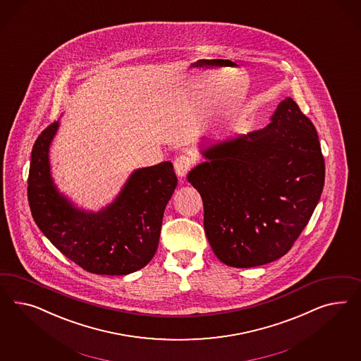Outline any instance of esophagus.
<instances>
[{
  "mask_svg": "<svg viewBox=\"0 0 361 361\" xmlns=\"http://www.w3.org/2000/svg\"><path fill=\"white\" fill-rule=\"evenodd\" d=\"M173 165H175L176 175L178 176L180 178H184L186 172L189 171V168H190V165H192V161H190V159L186 157V156H178V157L176 159Z\"/></svg>",
  "mask_w": 361,
  "mask_h": 361,
  "instance_id": "esophagus-1",
  "label": "esophagus"
}]
</instances>
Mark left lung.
Returning <instances> with one entry per match:
<instances>
[{
	"instance_id": "left-lung-1",
	"label": "left lung",
	"mask_w": 361,
	"mask_h": 361,
	"mask_svg": "<svg viewBox=\"0 0 361 361\" xmlns=\"http://www.w3.org/2000/svg\"><path fill=\"white\" fill-rule=\"evenodd\" d=\"M246 135L200 144L205 161L188 181L204 202V229L221 262L247 269L276 261L306 228L324 186L317 130L293 98Z\"/></svg>"
}]
</instances>
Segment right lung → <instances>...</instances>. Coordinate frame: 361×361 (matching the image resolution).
Returning a JSON list of instances; mask_svg holds the SVG:
<instances>
[{
  "instance_id": "1",
  "label": "right lung",
  "mask_w": 361,
  "mask_h": 361,
  "mask_svg": "<svg viewBox=\"0 0 361 361\" xmlns=\"http://www.w3.org/2000/svg\"><path fill=\"white\" fill-rule=\"evenodd\" d=\"M59 121L34 142L27 198L37 226L55 247L88 273L128 275L157 250L165 207L177 186L171 161L137 168L99 212L79 208L51 176L50 145Z\"/></svg>"
}]
</instances>
